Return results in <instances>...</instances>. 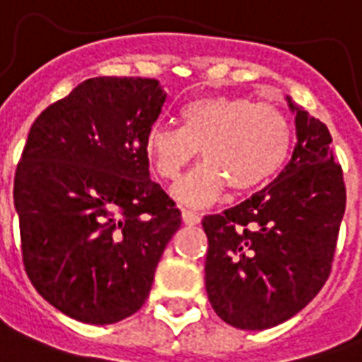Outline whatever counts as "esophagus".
<instances>
[{"mask_svg": "<svg viewBox=\"0 0 362 362\" xmlns=\"http://www.w3.org/2000/svg\"><path fill=\"white\" fill-rule=\"evenodd\" d=\"M182 220L186 226H197L199 221H201V214L195 212V210H189V209H184L182 210Z\"/></svg>", "mask_w": 362, "mask_h": 362, "instance_id": "1", "label": "esophagus"}]
</instances>
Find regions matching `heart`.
I'll return each mask as SVG.
<instances>
[{
  "instance_id": "heart-1",
  "label": "heart",
  "mask_w": 362,
  "mask_h": 362,
  "mask_svg": "<svg viewBox=\"0 0 362 362\" xmlns=\"http://www.w3.org/2000/svg\"><path fill=\"white\" fill-rule=\"evenodd\" d=\"M291 146V124L272 103H253L238 95L193 99L180 110V127L152 125L144 153L163 180H176L201 153L206 159L176 187L189 204H209L227 184L233 192H252L284 167Z\"/></svg>"
}]
</instances>
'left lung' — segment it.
<instances>
[{"label":"left lung","instance_id":"left-lung-1","mask_svg":"<svg viewBox=\"0 0 362 362\" xmlns=\"http://www.w3.org/2000/svg\"><path fill=\"white\" fill-rule=\"evenodd\" d=\"M287 101L297 115L289 163L244 203L203 218L206 295L221 320L244 331L280 325L321 291L346 210L331 133Z\"/></svg>","mask_w":362,"mask_h":362}]
</instances>
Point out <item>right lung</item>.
Instances as JSON below:
<instances>
[{
	"label": "right lung",
	"instance_id": "obj_1",
	"mask_svg": "<svg viewBox=\"0 0 362 362\" xmlns=\"http://www.w3.org/2000/svg\"><path fill=\"white\" fill-rule=\"evenodd\" d=\"M165 99L156 78L95 76L31 125L13 192L22 261L37 293L73 320L135 314L180 229L144 153Z\"/></svg>",
	"mask_w": 362,
	"mask_h": 362
}]
</instances>
